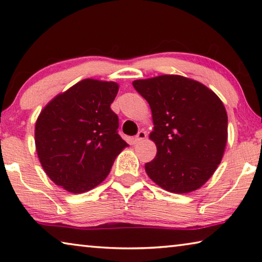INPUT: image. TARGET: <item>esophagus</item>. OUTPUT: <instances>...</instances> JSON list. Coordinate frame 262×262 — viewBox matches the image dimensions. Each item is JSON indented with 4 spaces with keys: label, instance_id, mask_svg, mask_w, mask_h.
Returning a JSON list of instances; mask_svg holds the SVG:
<instances>
[{
    "label": "esophagus",
    "instance_id": "1",
    "mask_svg": "<svg viewBox=\"0 0 262 262\" xmlns=\"http://www.w3.org/2000/svg\"><path fill=\"white\" fill-rule=\"evenodd\" d=\"M145 137H147V134H145L144 130H140L139 133H137V135L135 136L134 141L136 142V143H139V142L145 140Z\"/></svg>",
    "mask_w": 262,
    "mask_h": 262
}]
</instances>
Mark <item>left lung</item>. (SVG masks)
Returning <instances> with one entry per match:
<instances>
[{
  "mask_svg": "<svg viewBox=\"0 0 262 262\" xmlns=\"http://www.w3.org/2000/svg\"><path fill=\"white\" fill-rule=\"evenodd\" d=\"M135 90L148 101L157 154L145 164L154 183L167 192L190 193L205 185L223 157L228 114L214 91L180 75L136 79Z\"/></svg>",
  "mask_w": 262,
  "mask_h": 262,
  "instance_id": "left-lung-1",
  "label": "left lung"
}]
</instances>
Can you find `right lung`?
<instances>
[{
    "label": "right lung",
    "mask_w": 262,
    "mask_h": 262,
    "mask_svg": "<svg viewBox=\"0 0 262 262\" xmlns=\"http://www.w3.org/2000/svg\"><path fill=\"white\" fill-rule=\"evenodd\" d=\"M115 82L86 78L55 96L39 114L34 141L46 174L69 193L88 192L106 179L128 144L111 110Z\"/></svg>",
    "instance_id": "right-lung-1"
}]
</instances>
